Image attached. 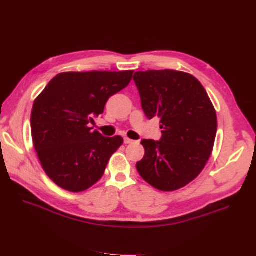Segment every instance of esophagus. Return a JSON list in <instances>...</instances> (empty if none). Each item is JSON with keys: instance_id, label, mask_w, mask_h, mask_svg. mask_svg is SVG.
<instances>
[{"instance_id": "esophagus-1", "label": "esophagus", "mask_w": 256, "mask_h": 256, "mask_svg": "<svg viewBox=\"0 0 256 256\" xmlns=\"http://www.w3.org/2000/svg\"><path fill=\"white\" fill-rule=\"evenodd\" d=\"M124 144H132V143H134V140H130V139H128V138H124Z\"/></svg>"}]
</instances>
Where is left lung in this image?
<instances>
[{
    "instance_id": "left-lung-1",
    "label": "left lung",
    "mask_w": 256,
    "mask_h": 256,
    "mask_svg": "<svg viewBox=\"0 0 256 256\" xmlns=\"http://www.w3.org/2000/svg\"><path fill=\"white\" fill-rule=\"evenodd\" d=\"M142 108L148 119L160 118V141L142 140L140 176L162 192H174L194 180L213 150L217 116L200 82L174 70L136 72Z\"/></svg>"
}]
</instances>
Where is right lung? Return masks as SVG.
<instances>
[{
	"mask_svg": "<svg viewBox=\"0 0 256 256\" xmlns=\"http://www.w3.org/2000/svg\"><path fill=\"white\" fill-rule=\"evenodd\" d=\"M134 71L64 72L34 102L30 128L35 150L46 175L62 188L80 192L104 175L120 136L92 130L94 117L110 96L126 88Z\"/></svg>",
	"mask_w": 256,
	"mask_h": 256,
	"instance_id": "1",
	"label": "right lung"
}]
</instances>
